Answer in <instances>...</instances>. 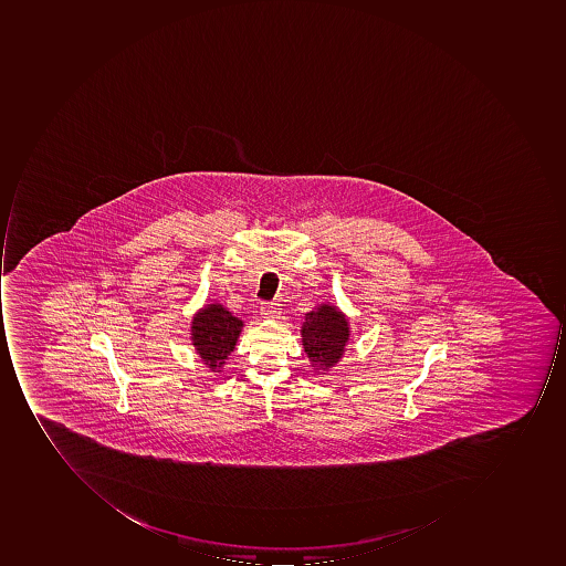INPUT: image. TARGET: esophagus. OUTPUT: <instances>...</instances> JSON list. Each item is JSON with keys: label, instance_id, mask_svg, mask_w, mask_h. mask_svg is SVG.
<instances>
[{"label": "esophagus", "instance_id": "esophagus-1", "mask_svg": "<svg viewBox=\"0 0 566 566\" xmlns=\"http://www.w3.org/2000/svg\"><path fill=\"white\" fill-rule=\"evenodd\" d=\"M277 303H269V301H265V303H262V306H260V313L265 316V318H272V316H275L277 314Z\"/></svg>", "mask_w": 566, "mask_h": 566}]
</instances>
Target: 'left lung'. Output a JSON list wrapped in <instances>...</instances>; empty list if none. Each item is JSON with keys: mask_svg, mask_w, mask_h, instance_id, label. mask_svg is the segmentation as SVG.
<instances>
[{"mask_svg": "<svg viewBox=\"0 0 566 566\" xmlns=\"http://www.w3.org/2000/svg\"><path fill=\"white\" fill-rule=\"evenodd\" d=\"M301 335L311 366L328 369L344 355L348 342V322L336 307L323 304L306 314Z\"/></svg>", "mask_w": 566, "mask_h": 566, "instance_id": "1", "label": "left lung"}]
</instances>
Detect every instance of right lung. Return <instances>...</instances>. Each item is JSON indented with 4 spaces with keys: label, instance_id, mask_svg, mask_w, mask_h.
Here are the masks:
<instances>
[{
    "label": "right lung",
    "instance_id": "right-lung-1",
    "mask_svg": "<svg viewBox=\"0 0 566 566\" xmlns=\"http://www.w3.org/2000/svg\"><path fill=\"white\" fill-rule=\"evenodd\" d=\"M243 322L221 304H208L192 322V342L197 354L212 373H222L224 360L234 350Z\"/></svg>",
    "mask_w": 566,
    "mask_h": 566
}]
</instances>
